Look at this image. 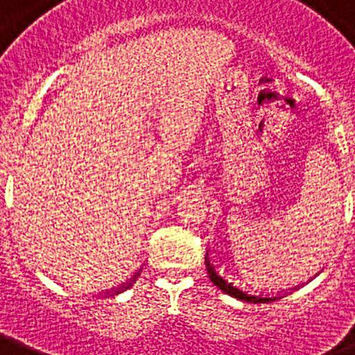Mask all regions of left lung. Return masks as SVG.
<instances>
[{
  "label": "left lung",
  "instance_id": "obj_1",
  "mask_svg": "<svg viewBox=\"0 0 355 355\" xmlns=\"http://www.w3.org/2000/svg\"><path fill=\"white\" fill-rule=\"evenodd\" d=\"M205 267H207V274H209L211 282H213L220 291H223L225 294L229 296L238 297V300H242V302L247 303H270V302H276L279 296L272 293H258V291H251L249 287H242V284H234L233 279L227 278L225 274L220 272V269L216 265L211 261L209 254L205 252Z\"/></svg>",
  "mask_w": 355,
  "mask_h": 355
}]
</instances>
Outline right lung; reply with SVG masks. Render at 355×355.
I'll return each instance as SVG.
<instances>
[{
  "label": "right lung",
  "mask_w": 355,
  "mask_h": 355,
  "mask_svg": "<svg viewBox=\"0 0 355 355\" xmlns=\"http://www.w3.org/2000/svg\"><path fill=\"white\" fill-rule=\"evenodd\" d=\"M137 276H139V272H137L135 276H133V278H132V282H130V284H124V285H122L121 288H117V291H115V293H121V291H124V288H128V287H130V285H132L133 282H135V278H137Z\"/></svg>",
  "instance_id": "1"
}]
</instances>
